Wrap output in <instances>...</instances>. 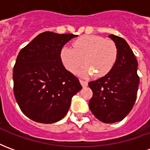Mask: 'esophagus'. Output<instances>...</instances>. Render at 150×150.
I'll use <instances>...</instances> for the list:
<instances>
[{"instance_id":"34e87169","label":"esophagus","mask_w":150,"mask_h":150,"mask_svg":"<svg viewBox=\"0 0 150 150\" xmlns=\"http://www.w3.org/2000/svg\"><path fill=\"white\" fill-rule=\"evenodd\" d=\"M79 81H80V83L82 84V86L85 88V87H87L88 84V81H86V80H83V79H79Z\"/></svg>"}]
</instances>
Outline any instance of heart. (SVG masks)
<instances>
[{"instance_id":"obj_1","label":"heart","mask_w":150,"mask_h":150,"mask_svg":"<svg viewBox=\"0 0 150 150\" xmlns=\"http://www.w3.org/2000/svg\"><path fill=\"white\" fill-rule=\"evenodd\" d=\"M118 50L114 42L96 35H84L73 42V48L64 46L61 58L65 67L75 73L86 62L79 73L83 76L91 75L102 77L111 71L116 64Z\"/></svg>"}]
</instances>
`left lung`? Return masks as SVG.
I'll return each instance as SVG.
<instances>
[{
  "label": "left lung",
  "mask_w": 150,
  "mask_h": 150,
  "mask_svg": "<svg viewBox=\"0 0 150 150\" xmlns=\"http://www.w3.org/2000/svg\"><path fill=\"white\" fill-rule=\"evenodd\" d=\"M118 50L116 64L102 78L89 82L93 92L89 108L99 120L110 123L120 121L133 107L138 90L137 60L124 38L109 35Z\"/></svg>",
  "instance_id": "left-lung-1"
}]
</instances>
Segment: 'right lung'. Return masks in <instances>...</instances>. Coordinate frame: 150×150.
Here are the masks:
<instances>
[{
	"label": "right lung",
	"mask_w": 150,
	"mask_h": 150,
	"mask_svg": "<svg viewBox=\"0 0 150 150\" xmlns=\"http://www.w3.org/2000/svg\"><path fill=\"white\" fill-rule=\"evenodd\" d=\"M76 35L46 31L20 50L13 67V92L22 112L34 121L51 124L62 120L82 86L67 71L61 50Z\"/></svg>",
	"instance_id": "1"
}]
</instances>
